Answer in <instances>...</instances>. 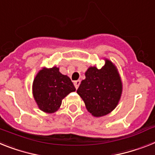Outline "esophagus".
Returning <instances> with one entry per match:
<instances>
[{
  "label": "esophagus",
  "mask_w": 155,
  "mask_h": 155,
  "mask_svg": "<svg viewBox=\"0 0 155 155\" xmlns=\"http://www.w3.org/2000/svg\"><path fill=\"white\" fill-rule=\"evenodd\" d=\"M80 84V80H76V81H74V85H75V87L76 89H78L79 87V86Z\"/></svg>",
  "instance_id": "1"
}]
</instances>
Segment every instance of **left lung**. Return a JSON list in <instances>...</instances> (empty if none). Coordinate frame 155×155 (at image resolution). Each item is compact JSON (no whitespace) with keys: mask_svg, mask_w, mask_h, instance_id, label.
Returning <instances> with one entry per match:
<instances>
[{"mask_svg":"<svg viewBox=\"0 0 155 155\" xmlns=\"http://www.w3.org/2000/svg\"><path fill=\"white\" fill-rule=\"evenodd\" d=\"M85 76L78 88V94L94 117L107 115L117 107L122 94V82L117 68L106 59L101 69L90 67Z\"/></svg>","mask_w":155,"mask_h":155,"instance_id":"1","label":"left lung"}]
</instances>
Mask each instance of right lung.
Listing matches in <instances>:
<instances>
[{"label":"right lung","instance_id":"obj_1","mask_svg":"<svg viewBox=\"0 0 155 155\" xmlns=\"http://www.w3.org/2000/svg\"><path fill=\"white\" fill-rule=\"evenodd\" d=\"M34 98L41 111L53 114L58 111L62 100L75 91L68 75L59 71V68H43L36 75L32 86Z\"/></svg>","mask_w":155,"mask_h":155}]
</instances>
